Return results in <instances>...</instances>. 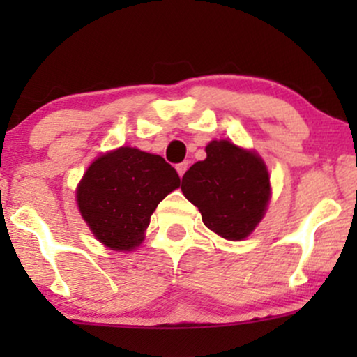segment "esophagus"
Instances as JSON below:
<instances>
[{"label":"esophagus","mask_w":357,"mask_h":357,"mask_svg":"<svg viewBox=\"0 0 357 357\" xmlns=\"http://www.w3.org/2000/svg\"><path fill=\"white\" fill-rule=\"evenodd\" d=\"M186 169H188V162H179V165L176 166V171H178V174L181 176V178H183V174L186 173Z\"/></svg>","instance_id":"esophagus-1"}]
</instances>
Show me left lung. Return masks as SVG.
<instances>
[{
    "label": "left lung",
    "instance_id": "1",
    "mask_svg": "<svg viewBox=\"0 0 357 357\" xmlns=\"http://www.w3.org/2000/svg\"><path fill=\"white\" fill-rule=\"evenodd\" d=\"M181 191L221 238L238 241L255 230L270 199V176L255 151L211 141L206 159L183 176Z\"/></svg>",
    "mask_w": 357,
    "mask_h": 357
}]
</instances>
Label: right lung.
<instances>
[{
    "label": "right lung",
    "instance_id": "obj_1",
    "mask_svg": "<svg viewBox=\"0 0 357 357\" xmlns=\"http://www.w3.org/2000/svg\"><path fill=\"white\" fill-rule=\"evenodd\" d=\"M176 188L179 176L161 155L124 146L89 166L77 186V204L100 243L130 252L144 240L158 204Z\"/></svg>",
    "mask_w": 357,
    "mask_h": 357
}]
</instances>
